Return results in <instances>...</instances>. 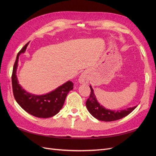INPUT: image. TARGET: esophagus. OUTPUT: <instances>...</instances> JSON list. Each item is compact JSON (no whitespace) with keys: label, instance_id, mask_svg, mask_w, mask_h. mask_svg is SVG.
Wrapping results in <instances>:
<instances>
[{"label":"esophagus","instance_id":"34e87169","mask_svg":"<svg viewBox=\"0 0 156 156\" xmlns=\"http://www.w3.org/2000/svg\"><path fill=\"white\" fill-rule=\"evenodd\" d=\"M79 82L80 84H86L88 83L89 78L87 72H83L81 73V76L79 77Z\"/></svg>","mask_w":156,"mask_h":156}]
</instances>
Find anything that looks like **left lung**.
<instances>
[{"instance_id":"obj_1","label":"left lung","mask_w":156,"mask_h":156,"mask_svg":"<svg viewBox=\"0 0 156 156\" xmlns=\"http://www.w3.org/2000/svg\"><path fill=\"white\" fill-rule=\"evenodd\" d=\"M91 90L90 95L86 102V107L89 112L96 119L104 121V122H111L122 119L127 115H128L130 112L133 111L137 106L128 107L126 109L123 110H111L107 109L97 100L94 90L91 85H90Z\"/></svg>"}]
</instances>
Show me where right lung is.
Returning <instances> with one entry per match:
<instances>
[{
	"instance_id": "1",
	"label": "right lung",
	"mask_w": 156,
	"mask_h": 156,
	"mask_svg": "<svg viewBox=\"0 0 156 156\" xmlns=\"http://www.w3.org/2000/svg\"><path fill=\"white\" fill-rule=\"evenodd\" d=\"M29 43L19 52L13 66L12 83L14 98L22 108L31 115L47 119L56 115L62 108L68 92L73 90V83L68 81L57 87L54 90L41 95L28 92L19 83L17 77L19 57L24 53Z\"/></svg>"
}]
</instances>
